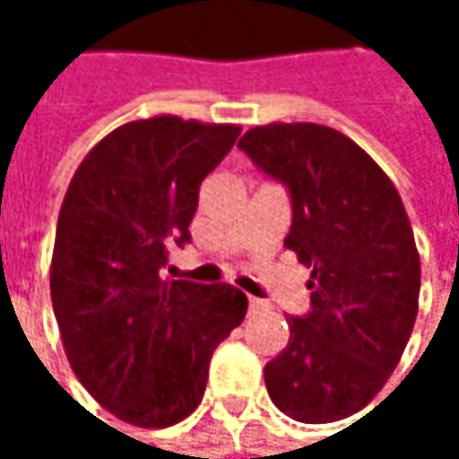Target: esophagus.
<instances>
[{
  "label": "esophagus",
  "instance_id": "1",
  "mask_svg": "<svg viewBox=\"0 0 459 459\" xmlns=\"http://www.w3.org/2000/svg\"><path fill=\"white\" fill-rule=\"evenodd\" d=\"M263 308H268V303H265V300L249 298V311H263Z\"/></svg>",
  "mask_w": 459,
  "mask_h": 459
}]
</instances>
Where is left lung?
<instances>
[{
  "instance_id": "1",
  "label": "left lung",
  "mask_w": 459,
  "mask_h": 459,
  "mask_svg": "<svg viewBox=\"0 0 459 459\" xmlns=\"http://www.w3.org/2000/svg\"><path fill=\"white\" fill-rule=\"evenodd\" d=\"M238 148L281 183L292 226L284 247L311 271V308L265 364L271 402L298 422H334L367 407L412 334L420 257L388 175L342 133L265 125Z\"/></svg>"
}]
</instances>
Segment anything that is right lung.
Returning <instances> with one entry per match:
<instances>
[{"mask_svg": "<svg viewBox=\"0 0 459 459\" xmlns=\"http://www.w3.org/2000/svg\"><path fill=\"white\" fill-rule=\"evenodd\" d=\"M233 125L130 122L79 164L55 230L52 311L79 383L140 428L175 425L207 388L212 351L247 314L230 284L164 281L191 241L202 180L238 138Z\"/></svg>", "mask_w": 459, "mask_h": 459, "instance_id": "add662e5", "label": "right lung"}]
</instances>
